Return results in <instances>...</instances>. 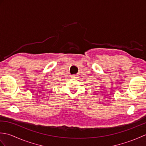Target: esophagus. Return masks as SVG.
I'll return each mask as SVG.
<instances>
[{
    "label": "esophagus",
    "instance_id": "esophagus-1",
    "mask_svg": "<svg viewBox=\"0 0 146 146\" xmlns=\"http://www.w3.org/2000/svg\"><path fill=\"white\" fill-rule=\"evenodd\" d=\"M71 78H76V75H71Z\"/></svg>",
    "mask_w": 146,
    "mask_h": 146
}]
</instances>
